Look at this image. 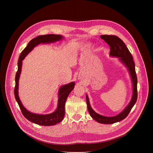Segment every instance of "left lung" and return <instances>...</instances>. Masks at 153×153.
<instances>
[{
  "label": "left lung",
  "instance_id": "1",
  "mask_svg": "<svg viewBox=\"0 0 153 153\" xmlns=\"http://www.w3.org/2000/svg\"><path fill=\"white\" fill-rule=\"evenodd\" d=\"M100 38L104 40L110 47V56L119 57L122 63H123L128 68L133 83V96L131 100L123 111L116 116L106 117L96 113L90 106L88 96H86L88 110L91 117L99 123L111 124L120 122L126 118L136 103L137 99V79L135 70V63L133 61V56L125 45V43L119 37L113 35H102L100 36Z\"/></svg>",
  "mask_w": 153,
  "mask_h": 153
}]
</instances>
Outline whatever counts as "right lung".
<instances>
[{"instance_id": "1", "label": "right lung", "mask_w": 153, "mask_h": 153, "mask_svg": "<svg viewBox=\"0 0 153 153\" xmlns=\"http://www.w3.org/2000/svg\"><path fill=\"white\" fill-rule=\"evenodd\" d=\"M63 36L57 34H47L43 36H38L37 37L33 39L30 41L27 47L22 51L18 60V69L15 77V88L14 96L16 100L20 107V110L24 117L29 121L36 124L43 126L54 125L61 122L65 115V104L69 94L74 89L75 83L74 82L62 86L59 91L58 94V105L56 110L53 113L48 114H38L30 112L22 104V102L18 95L19 79L22 70V60L37 45L40 43H49L57 41H59L63 39Z\"/></svg>"}]
</instances>
